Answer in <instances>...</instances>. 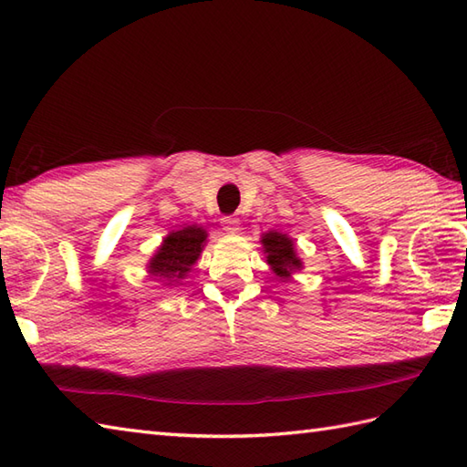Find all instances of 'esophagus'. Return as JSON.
I'll list each match as a JSON object with an SVG mask.
<instances>
[{"label": "esophagus", "instance_id": "esophagus-1", "mask_svg": "<svg viewBox=\"0 0 467 467\" xmlns=\"http://www.w3.org/2000/svg\"><path fill=\"white\" fill-rule=\"evenodd\" d=\"M221 224H223L226 233H236L241 228V221H239V218H234V216H223Z\"/></svg>", "mask_w": 467, "mask_h": 467}]
</instances>
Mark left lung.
I'll list each match as a JSON object with an SVG mask.
<instances>
[{"label": "left lung", "mask_w": 467, "mask_h": 467, "mask_svg": "<svg viewBox=\"0 0 467 467\" xmlns=\"http://www.w3.org/2000/svg\"><path fill=\"white\" fill-rule=\"evenodd\" d=\"M263 246L266 253V263L279 276H289L293 271L301 269V261L296 259L293 241L281 233H266L263 236Z\"/></svg>", "instance_id": "1"}]
</instances>
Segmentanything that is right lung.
<instances>
[{"label":"right lung","mask_w":467,"mask_h":467,"mask_svg":"<svg viewBox=\"0 0 467 467\" xmlns=\"http://www.w3.org/2000/svg\"><path fill=\"white\" fill-rule=\"evenodd\" d=\"M204 241L206 233L198 226H186L182 231L171 233L152 256L148 269L154 276H162V279H182L198 261Z\"/></svg>","instance_id":"obj_1"}]
</instances>
